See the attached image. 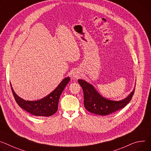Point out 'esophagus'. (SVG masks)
<instances>
[{
  "instance_id": "1",
  "label": "esophagus",
  "mask_w": 151,
  "mask_h": 151,
  "mask_svg": "<svg viewBox=\"0 0 151 151\" xmlns=\"http://www.w3.org/2000/svg\"><path fill=\"white\" fill-rule=\"evenodd\" d=\"M81 73H80V72H79L78 70L75 71L73 73V77H75V78H79L81 76Z\"/></svg>"
}]
</instances>
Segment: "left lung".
I'll use <instances>...</instances> for the list:
<instances>
[{"instance_id": "left-lung-1", "label": "left lung", "mask_w": 151, "mask_h": 151, "mask_svg": "<svg viewBox=\"0 0 151 151\" xmlns=\"http://www.w3.org/2000/svg\"><path fill=\"white\" fill-rule=\"evenodd\" d=\"M79 84L84 92V105L87 110L95 114L106 116L124 108L131 100L135 89L128 96L120 101L108 100L99 94L93 86L86 81L78 79Z\"/></svg>"}]
</instances>
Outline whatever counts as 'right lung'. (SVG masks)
Masks as SVG:
<instances>
[{"label":"right lung","mask_w":151,"mask_h":151,"mask_svg":"<svg viewBox=\"0 0 151 151\" xmlns=\"http://www.w3.org/2000/svg\"><path fill=\"white\" fill-rule=\"evenodd\" d=\"M70 80L69 77L64 78L58 86L46 97L35 101H25L20 98L14 91L11 84V87L17 104L22 109L35 116L49 117L57 111L60 95Z\"/></svg>","instance_id":"obj_1"}]
</instances>
